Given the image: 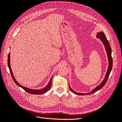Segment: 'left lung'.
<instances>
[{"instance_id": "left-lung-1", "label": "left lung", "mask_w": 122, "mask_h": 122, "mask_svg": "<svg viewBox=\"0 0 122 122\" xmlns=\"http://www.w3.org/2000/svg\"><path fill=\"white\" fill-rule=\"evenodd\" d=\"M97 38L100 39L101 41L102 42L103 44H104V45L105 46V48L106 51V53L107 55V57H108V68L107 69V71L106 74L105 76L104 77V79L102 81V82L100 84L99 86H98L96 87L93 90H92L90 93H88L86 94H83V93H77V92H75L74 91H73L72 88L70 87V86H69L70 87V89L71 90L73 93L75 94L76 95H90L91 94H93L95 92H96L97 91L100 90V89L104 86V85L106 84L107 80L108 77L109 76V74L110 73V72L112 71V49L111 47H110V44L108 41L107 39H106V37L105 35H104V32H99L97 34Z\"/></svg>"}]
</instances>
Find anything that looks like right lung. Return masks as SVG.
Listing matches in <instances>:
<instances>
[{
    "label": "right lung",
    "mask_w": 122,
    "mask_h": 122,
    "mask_svg": "<svg viewBox=\"0 0 122 122\" xmlns=\"http://www.w3.org/2000/svg\"><path fill=\"white\" fill-rule=\"evenodd\" d=\"M8 67L10 70V73L11 74V76L12 77V78L13 79V80L14 81V82L16 83V84L18 86H20V87H21L22 88H23L24 90H25L26 92H27V93L31 94H34V95H40V94H45V93L48 91L51 86V83H52V76L51 77V78H50V80L49 81V82L48 83V84H47V86H45L44 88H42V89H40V90H34V89H31V88H28L26 87H24L22 86H21V84H20L19 83H18L16 80L15 78V77L13 75V73L12 72V69H11L10 67V53H9L8 55Z\"/></svg>",
    "instance_id": "obj_1"
}]
</instances>
